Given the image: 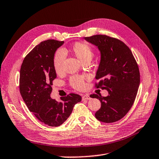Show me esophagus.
Masks as SVG:
<instances>
[{
	"instance_id": "obj_1",
	"label": "esophagus",
	"mask_w": 159,
	"mask_h": 159,
	"mask_svg": "<svg viewBox=\"0 0 159 159\" xmlns=\"http://www.w3.org/2000/svg\"><path fill=\"white\" fill-rule=\"evenodd\" d=\"M91 99V98H90V96L89 95H87V94H86V95H84L82 97V99L83 100H87V99Z\"/></svg>"
}]
</instances>
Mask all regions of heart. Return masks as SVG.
Returning <instances> with one entry per match:
<instances>
[{
	"label": "heart",
	"instance_id": "heart-1",
	"mask_svg": "<svg viewBox=\"0 0 159 159\" xmlns=\"http://www.w3.org/2000/svg\"><path fill=\"white\" fill-rule=\"evenodd\" d=\"M72 52L82 62L85 60H91L93 56V51L88 44L83 42H76L71 48ZM66 54L63 49H58L55 53L53 59V66L55 71L59 74L62 71L63 62ZM70 84L75 89L82 90L84 87V79L82 76H73L70 79Z\"/></svg>",
	"mask_w": 159,
	"mask_h": 159
}]
</instances>
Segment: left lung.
Listing matches in <instances>:
<instances>
[{"instance_id": "8db88e82", "label": "left lung", "mask_w": 159, "mask_h": 159, "mask_svg": "<svg viewBox=\"0 0 159 159\" xmlns=\"http://www.w3.org/2000/svg\"><path fill=\"white\" fill-rule=\"evenodd\" d=\"M84 39L97 46L101 53L95 76L99 81L95 87L108 92L107 97L91 95L101 102L95 118L106 123L119 120L129 111L137 95L140 82L138 65L129 48L119 39L102 34Z\"/></svg>"}]
</instances>
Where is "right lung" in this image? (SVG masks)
Returning a JSON list of instances; mask_svg holds the SVG:
<instances>
[{
    "label": "right lung",
    "instance_id": "obj_1",
    "mask_svg": "<svg viewBox=\"0 0 159 159\" xmlns=\"http://www.w3.org/2000/svg\"><path fill=\"white\" fill-rule=\"evenodd\" d=\"M64 41L49 39L36 45L22 62L20 75V91L29 110L42 123L58 127L70 115L74 106L82 99L70 93L57 102L51 98L53 81L56 78L53 66L55 51Z\"/></svg>",
    "mask_w": 159,
    "mask_h": 159
}]
</instances>
